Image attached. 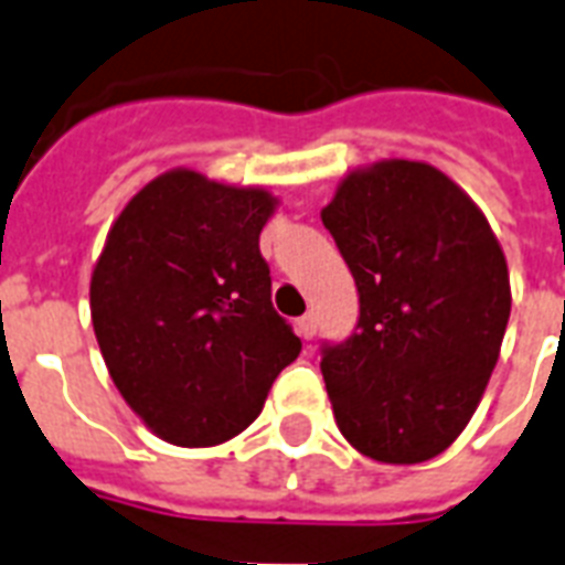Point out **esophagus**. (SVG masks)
Masks as SVG:
<instances>
[{
    "label": "esophagus",
    "instance_id": "1",
    "mask_svg": "<svg viewBox=\"0 0 565 565\" xmlns=\"http://www.w3.org/2000/svg\"><path fill=\"white\" fill-rule=\"evenodd\" d=\"M296 330H298V337H301V339H313V333H316L313 313L301 316V319H298V322H296Z\"/></svg>",
    "mask_w": 565,
    "mask_h": 565
}]
</instances>
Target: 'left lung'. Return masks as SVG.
Here are the masks:
<instances>
[{"label":"left lung","instance_id":"left-lung-1","mask_svg":"<svg viewBox=\"0 0 565 565\" xmlns=\"http://www.w3.org/2000/svg\"><path fill=\"white\" fill-rule=\"evenodd\" d=\"M322 223L360 292V319L322 342L339 433L386 465L429 461L473 417L511 316L497 235L433 164L348 173Z\"/></svg>","mask_w":565,"mask_h":565}]
</instances>
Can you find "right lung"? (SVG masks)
Segmentation results:
<instances>
[{
  "label": "right lung",
  "instance_id": "1",
  "mask_svg": "<svg viewBox=\"0 0 565 565\" xmlns=\"http://www.w3.org/2000/svg\"><path fill=\"white\" fill-rule=\"evenodd\" d=\"M273 209L264 188L171 171L109 228L92 324L121 397L164 441L211 447L243 433L301 351L258 246Z\"/></svg>",
  "mask_w": 565,
  "mask_h": 565
}]
</instances>
